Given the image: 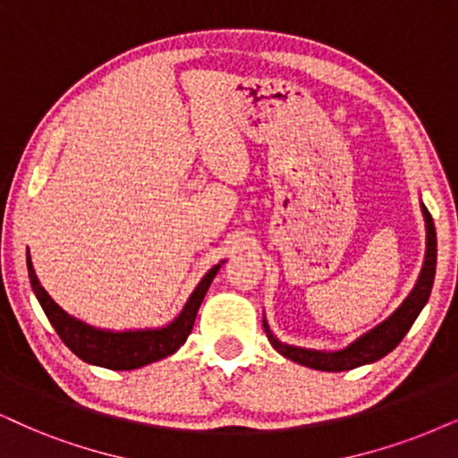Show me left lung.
Wrapping results in <instances>:
<instances>
[{
    "instance_id": "left-lung-1",
    "label": "left lung",
    "mask_w": 458,
    "mask_h": 458,
    "mask_svg": "<svg viewBox=\"0 0 458 458\" xmlns=\"http://www.w3.org/2000/svg\"><path fill=\"white\" fill-rule=\"evenodd\" d=\"M422 216H425V227H427V250H425V261H422V269L416 280L414 289L410 291V295L403 299L402 306L382 320L380 325H376L374 329H369L363 335H359L357 340L350 342L346 348L342 350H314V348H301V346H291V344L280 342L269 329L267 320L263 316V329L267 333V340L272 346L278 350L284 359L295 360V363L310 367V369L318 371H346L354 369V367L376 363L382 357H386L393 348H397V344L403 340L405 333L410 331V327L414 325L416 316L420 314V310L425 308L433 289V278H436V263H437V235H436V225L425 203H420Z\"/></svg>"
}]
</instances>
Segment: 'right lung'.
I'll return each instance as SVG.
<instances>
[{
	"label": "right lung",
	"mask_w": 458,
	"mask_h": 458,
	"mask_svg": "<svg viewBox=\"0 0 458 458\" xmlns=\"http://www.w3.org/2000/svg\"><path fill=\"white\" fill-rule=\"evenodd\" d=\"M223 263L225 261L214 265L210 272L203 276L199 284L195 286V291L191 293V297L186 299L182 312H180L169 325L157 327V329L110 331L82 323V320L67 314L64 308L56 306L53 297H50L48 293L44 291V286L39 284L36 269H33L31 265V257L30 252H27V272H30L31 289L36 293L39 306H42L50 325L55 327L56 335L64 340L65 346L70 348L78 359L114 371L138 369V367L155 363V360H161L176 352V350L186 342L191 329H193L197 310H199L203 297H206L214 276L218 274Z\"/></svg>",
	"instance_id": "obj_1"
}]
</instances>
